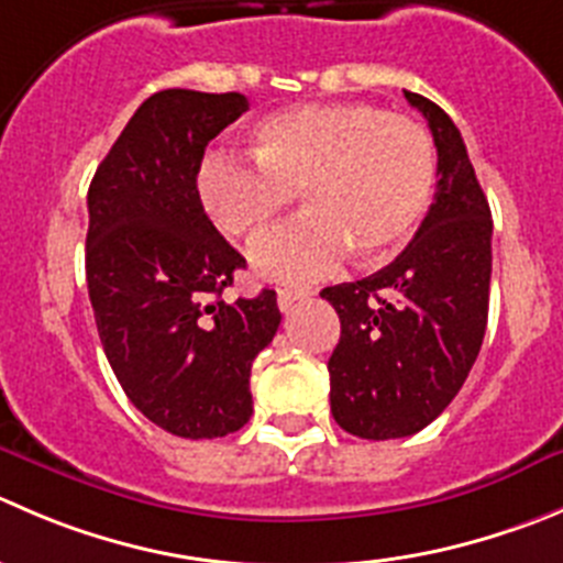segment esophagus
I'll return each mask as SVG.
<instances>
[{"label": "esophagus", "instance_id": "1", "mask_svg": "<svg viewBox=\"0 0 563 563\" xmlns=\"http://www.w3.org/2000/svg\"><path fill=\"white\" fill-rule=\"evenodd\" d=\"M309 296H312V292H309V290H292V287H282V290H278V296H276L278 309H282V312H287V309H290L292 303L303 301V298H309Z\"/></svg>", "mask_w": 563, "mask_h": 563}]
</instances>
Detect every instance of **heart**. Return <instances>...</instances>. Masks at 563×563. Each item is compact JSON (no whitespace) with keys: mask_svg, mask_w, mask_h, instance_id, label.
I'll return each instance as SVG.
<instances>
[{"mask_svg":"<svg viewBox=\"0 0 563 563\" xmlns=\"http://www.w3.org/2000/svg\"><path fill=\"white\" fill-rule=\"evenodd\" d=\"M251 157L210 154L198 196L218 229L243 243L265 238L301 192L309 212L251 254L256 273L307 285L353 249L382 262L404 249L431 205L437 148L415 118L365 101H320L262 118Z\"/></svg>","mask_w":563,"mask_h":563,"instance_id":"1","label":"heart"}]
</instances>
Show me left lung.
Instances as JSON below:
<instances>
[{"label":"left lung","mask_w":563,"mask_h":563,"mask_svg":"<svg viewBox=\"0 0 563 563\" xmlns=\"http://www.w3.org/2000/svg\"><path fill=\"white\" fill-rule=\"evenodd\" d=\"M437 146V192L411 243L373 276L325 287L340 314L331 415L362 439H400L448 409L478 358L489 314L492 212L462 132L420 93Z\"/></svg>","instance_id":"left-lung-1"}]
</instances>
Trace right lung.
Segmentation results:
<instances>
[{
    "mask_svg": "<svg viewBox=\"0 0 563 563\" xmlns=\"http://www.w3.org/2000/svg\"><path fill=\"white\" fill-rule=\"evenodd\" d=\"M245 110L243 93L148 96L88 190L85 273L101 347L135 409L174 437L249 422L251 365L282 323L273 290L221 298L245 260L196 185L207 143Z\"/></svg>",
    "mask_w": 563,
    "mask_h": 563,
    "instance_id": "obj_1",
    "label": "right lung"
}]
</instances>
